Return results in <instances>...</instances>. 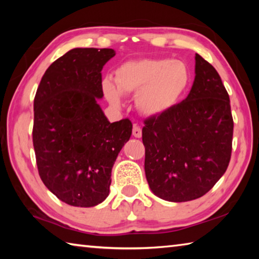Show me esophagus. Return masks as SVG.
I'll return each mask as SVG.
<instances>
[{
  "label": "esophagus",
  "mask_w": 259,
  "mask_h": 259,
  "mask_svg": "<svg viewBox=\"0 0 259 259\" xmlns=\"http://www.w3.org/2000/svg\"><path fill=\"white\" fill-rule=\"evenodd\" d=\"M133 135H134V137H136V138L142 137V129H140V126H138L137 124H134Z\"/></svg>",
  "instance_id": "1"
}]
</instances>
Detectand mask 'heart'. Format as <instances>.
I'll list each match as a JSON object with an SVG mask.
<instances>
[{"instance_id":"1","label":"heart","mask_w":259,"mask_h":259,"mask_svg":"<svg viewBox=\"0 0 259 259\" xmlns=\"http://www.w3.org/2000/svg\"><path fill=\"white\" fill-rule=\"evenodd\" d=\"M191 83V71L182 60L140 59L124 63L116 69L115 83L103 82L106 99L114 106L122 104V94L136 96V107L146 116L170 111Z\"/></svg>"}]
</instances>
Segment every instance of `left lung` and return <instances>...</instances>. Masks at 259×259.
Here are the masks:
<instances>
[{
  "label": "left lung",
  "mask_w": 259,
  "mask_h": 259,
  "mask_svg": "<svg viewBox=\"0 0 259 259\" xmlns=\"http://www.w3.org/2000/svg\"><path fill=\"white\" fill-rule=\"evenodd\" d=\"M233 137L229 94L212 65L196 54L187 97L143 128L151 191L170 202L204 195L225 174Z\"/></svg>",
  "instance_id": "8db88e82"
}]
</instances>
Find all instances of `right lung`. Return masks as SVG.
Wrapping results in <instances>:
<instances>
[{
  "instance_id": "add662e5",
  "label": "right lung",
  "mask_w": 259,
  "mask_h": 259,
  "mask_svg": "<svg viewBox=\"0 0 259 259\" xmlns=\"http://www.w3.org/2000/svg\"><path fill=\"white\" fill-rule=\"evenodd\" d=\"M113 49L75 48L52 63L34 98L33 145L48 190L74 207L107 198L117 155L130 139L128 119L111 123L98 99L102 69Z\"/></svg>"
}]
</instances>
